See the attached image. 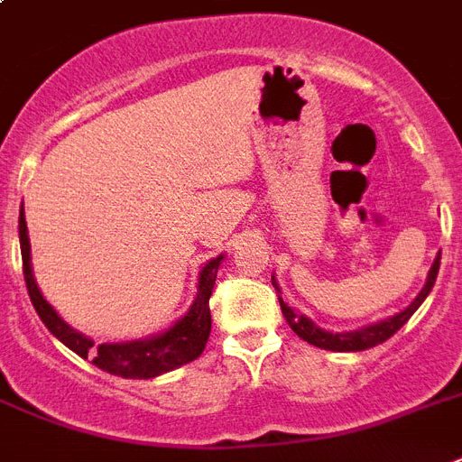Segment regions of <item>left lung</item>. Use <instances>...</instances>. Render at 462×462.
<instances>
[{
	"mask_svg": "<svg viewBox=\"0 0 462 462\" xmlns=\"http://www.w3.org/2000/svg\"><path fill=\"white\" fill-rule=\"evenodd\" d=\"M439 259H441V253L437 254L432 269H430L428 283H425L420 295L415 297L409 307L403 309V311H399L396 316H392V319H387V321H380L375 323V326L361 328V330H354V333H335V335L328 333V330H321L319 326H314L309 319H304L302 314H295V311H292V309L281 300V297H278V302H281V309H283V316H285V321H288V326H291L304 342H309V345L321 346V349H330V352H361V349H371V346L383 345L384 340H390L392 335H394L396 330H399V328H402L403 323L409 321L411 316L415 314V309L425 302V297L430 295L434 281H437V273H439ZM272 283L278 291V285L273 278H272Z\"/></svg>",
	"mask_w": 462,
	"mask_h": 462,
	"instance_id": "left-lung-1",
	"label": "left lung"
}]
</instances>
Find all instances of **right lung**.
<instances>
[{"mask_svg": "<svg viewBox=\"0 0 462 462\" xmlns=\"http://www.w3.org/2000/svg\"><path fill=\"white\" fill-rule=\"evenodd\" d=\"M18 236H21V254H23V276L28 285L30 302L34 311L40 314L42 323L49 328L66 346L72 352L79 354L82 359H91V364L110 373V375L120 377H146L162 375L167 371H174L179 365L189 364L203 354L208 345L209 328H212V316H209V295L215 288L217 269L222 257L212 259L203 266L200 273V285H198V297L193 307L186 311L184 319H179L167 333L158 335L153 340H139V342H125V345H98L85 335L75 333L68 323L60 321V316L51 309V304L42 297L40 288L34 283L32 266H30V243H28V226H25V215L18 217Z\"/></svg>", "mask_w": 462, "mask_h": 462, "instance_id": "right-lung-1", "label": "right lung"}]
</instances>
